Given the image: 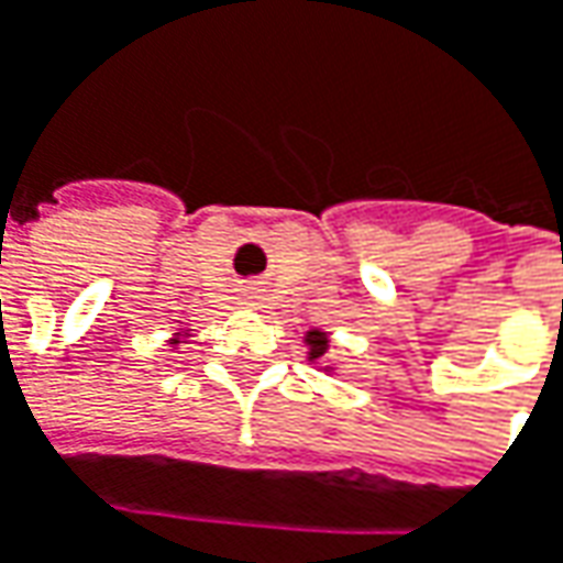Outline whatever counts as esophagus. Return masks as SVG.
Instances as JSON below:
<instances>
[{"instance_id":"obj_1","label":"esophagus","mask_w":563,"mask_h":563,"mask_svg":"<svg viewBox=\"0 0 563 563\" xmlns=\"http://www.w3.org/2000/svg\"><path fill=\"white\" fill-rule=\"evenodd\" d=\"M252 299H257V292H252Z\"/></svg>"}]
</instances>
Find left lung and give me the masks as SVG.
<instances>
[{
	"mask_svg": "<svg viewBox=\"0 0 563 563\" xmlns=\"http://www.w3.org/2000/svg\"><path fill=\"white\" fill-rule=\"evenodd\" d=\"M302 343H306V350H308L306 358L311 368H318V372H324V375H333V372H336V365H333V362H324V355H328V350H330L328 330H321V328L306 330Z\"/></svg>",
	"mask_w": 563,
	"mask_h": 563,
	"instance_id": "1",
	"label": "left lung"
}]
</instances>
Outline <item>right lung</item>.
<instances>
[{
  "instance_id": "1",
  "label": "right lung",
  "mask_w": 563,
  "mask_h": 563,
  "mask_svg": "<svg viewBox=\"0 0 563 563\" xmlns=\"http://www.w3.org/2000/svg\"><path fill=\"white\" fill-rule=\"evenodd\" d=\"M188 336H191V328L179 324V328H176V333L169 336V346H173V350H179V343H188Z\"/></svg>"
}]
</instances>
